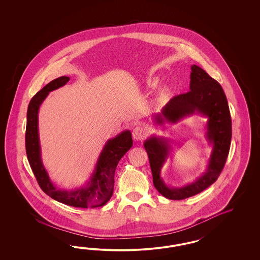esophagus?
<instances>
[{"mask_svg":"<svg viewBox=\"0 0 260 260\" xmlns=\"http://www.w3.org/2000/svg\"><path fill=\"white\" fill-rule=\"evenodd\" d=\"M147 135H148V129L145 126H137L136 127H134V132H133L134 140L140 141V140L145 139Z\"/></svg>","mask_w":260,"mask_h":260,"instance_id":"34e87169","label":"esophagus"}]
</instances>
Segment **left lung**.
Instances as JSON below:
<instances>
[{"mask_svg": "<svg viewBox=\"0 0 260 260\" xmlns=\"http://www.w3.org/2000/svg\"><path fill=\"white\" fill-rule=\"evenodd\" d=\"M193 113L202 114L208 118L206 138L213 144L207 171L196 181L181 188L168 187L160 176L162 166L169 155L168 140L151 136L144 143L149 155L154 187L168 199L182 200L193 197L216 181L225 166L231 146L232 120L226 95L220 84L196 64L191 66L189 92L174 96L161 113L155 115L154 120L159 125L165 121L173 124Z\"/></svg>", "mask_w": 260, "mask_h": 260, "instance_id": "8db88e82", "label": "left lung"}]
</instances>
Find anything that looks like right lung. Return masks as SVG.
Instances as JSON below:
<instances>
[{
	"label": "right lung",
	"instance_id": "right-lung-1",
	"mask_svg": "<svg viewBox=\"0 0 260 260\" xmlns=\"http://www.w3.org/2000/svg\"><path fill=\"white\" fill-rule=\"evenodd\" d=\"M69 81L70 77L67 76L54 79L32 97L26 114V155L40 188L48 197L63 204L77 208L102 207L112 196L114 173L120 159L133 147L132 134L129 131H125L113 139H110L107 142L86 187L71 190L57 189L50 181L41 158L38 111L41 104L44 102L48 93L54 89L63 87Z\"/></svg>",
	"mask_w": 260,
	"mask_h": 260
}]
</instances>
